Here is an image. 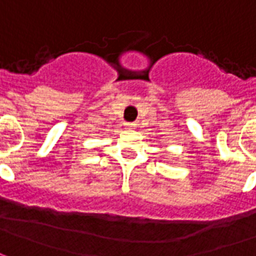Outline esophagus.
Returning <instances> with one entry per match:
<instances>
[{
  "label": "esophagus",
  "instance_id": "esophagus-1",
  "mask_svg": "<svg viewBox=\"0 0 256 256\" xmlns=\"http://www.w3.org/2000/svg\"><path fill=\"white\" fill-rule=\"evenodd\" d=\"M136 126V123H126V128H133Z\"/></svg>",
  "mask_w": 256,
  "mask_h": 256
}]
</instances>
